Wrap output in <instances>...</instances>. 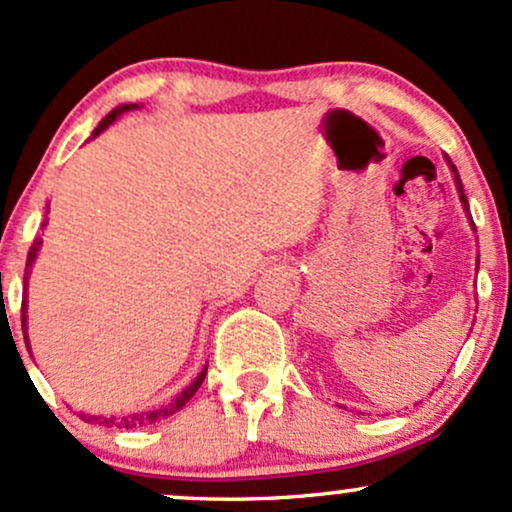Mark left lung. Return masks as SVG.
Segmentation results:
<instances>
[{
    "label": "left lung",
    "mask_w": 512,
    "mask_h": 512,
    "mask_svg": "<svg viewBox=\"0 0 512 512\" xmlns=\"http://www.w3.org/2000/svg\"><path fill=\"white\" fill-rule=\"evenodd\" d=\"M448 163H450V168H452V173H455V182H457V192H460V199H462V204H464V209L469 211V204H467V197H464V192H462V180H460V175H457V168L452 166V161L448 158Z\"/></svg>",
    "instance_id": "left-lung-1"
}]
</instances>
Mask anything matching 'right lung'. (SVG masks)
Masks as SVG:
<instances>
[{"instance_id":"obj_1","label":"right lung","mask_w":512,"mask_h":512,"mask_svg":"<svg viewBox=\"0 0 512 512\" xmlns=\"http://www.w3.org/2000/svg\"><path fill=\"white\" fill-rule=\"evenodd\" d=\"M132 108H139V105H137V103H125V105H117L115 110H110V113L105 115V120H101V125L96 127V132H93V137H96V134H101L103 129L108 127V125H113L117 115L127 113V110H132ZM43 226H45V223H43ZM40 245H43V238L38 236V238L33 240L31 250H28V260H26V276H23V286H26V279H28V269H31V264H33V260H35V255H38ZM21 325H23V337H26V293H23V303H21ZM204 375H207V368H204L202 373L197 375V380H195V383H192L190 387H187L185 392H180V395L175 397L173 402H170L168 407H163V409H154V411H146V414L129 416V419H122L120 424H115V419H105V416H86V414H81V419H84L86 424H103V426H110V424H115V426H125V428L144 426V424H154V421H158V419H166V416L175 414V411H180L182 407H185V404L190 402L192 397H195V392L199 390V385L204 383Z\"/></svg>"}]
</instances>
